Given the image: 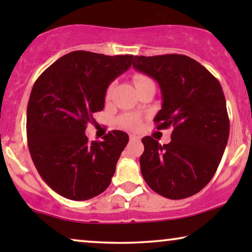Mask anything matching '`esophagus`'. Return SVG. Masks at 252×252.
<instances>
[{
    "label": "esophagus",
    "mask_w": 252,
    "mask_h": 252,
    "mask_svg": "<svg viewBox=\"0 0 252 252\" xmlns=\"http://www.w3.org/2000/svg\"><path fill=\"white\" fill-rule=\"evenodd\" d=\"M129 140H130V141H140V137L136 136V135H133V134H130V135H129Z\"/></svg>",
    "instance_id": "obj_1"
}]
</instances>
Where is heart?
<instances>
[{"instance_id":"heart-1","label":"heart","mask_w":252,"mask_h":252,"mask_svg":"<svg viewBox=\"0 0 252 252\" xmlns=\"http://www.w3.org/2000/svg\"><path fill=\"white\" fill-rule=\"evenodd\" d=\"M133 80H134V84H135V86L137 87V86L142 85L143 82L150 80V79L143 74H136L134 75ZM111 92H112V85H110L105 93L106 99L110 98V96H111ZM140 122H141L140 116L135 115V113H125V115H123L119 118L120 126L127 129H135L136 127L140 125Z\"/></svg>"}]
</instances>
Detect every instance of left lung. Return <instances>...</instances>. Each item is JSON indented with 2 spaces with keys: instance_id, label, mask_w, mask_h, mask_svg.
<instances>
[{
  "instance_id": "8db88e82",
  "label": "left lung",
  "mask_w": 252,
  "mask_h": 252,
  "mask_svg": "<svg viewBox=\"0 0 252 252\" xmlns=\"http://www.w3.org/2000/svg\"><path fill=\"white\" fill-rule=\"evenodd\" d=\"M133 67L155 79L161 91L157 129L172 127L171 142L142 139L141 173L164 197L182 199L211 181L225 151L229 119L221 85L206 68L186 55L135 56Z\"/></svg>"
}]
</instances>
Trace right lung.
<instances>
[{"mask_svg":"<svg viewBox=\"0 0 252 252\" xmlns=\"http://www.w3.org/2000/svg\"><path fill=\"white\" fill-rule=\"evenodd\" d=\"M133 58L72 51L33 86L26 118L31 157L43 181L65 198L91 199L111 184L128 135L112 130L89 142L85 130L93 113L104 108L108 86L128 70Z\"/></svg>","mask_w":252,"mask_h":252,"instance_id":"obj_1","label":"right lung"}]
</instances>
